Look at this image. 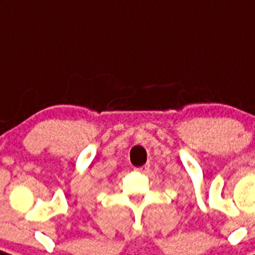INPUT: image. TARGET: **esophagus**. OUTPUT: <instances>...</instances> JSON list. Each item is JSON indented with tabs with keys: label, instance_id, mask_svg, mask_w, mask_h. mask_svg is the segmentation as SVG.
<instances>
[{
	"label": "esophagus",
	"instance_id": "esophagus-1",
	"mask_svg": "<svg viewBox=\"0 0 255 255\" xmlns=\"http://www.w3.org/2000/svg\"><path fill=\"white\" fill-rule=\"evenodd\" d=\"M148 170H149V165H143V166L135 167V171H138V173H142V174H145Z\"/></svg>",
	"mask_w": 255,
	"mask_h": 255
}]
</instances>
